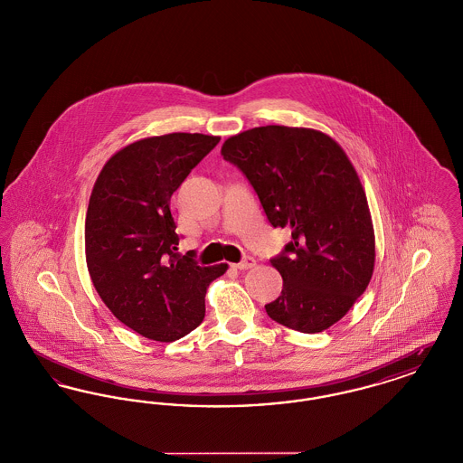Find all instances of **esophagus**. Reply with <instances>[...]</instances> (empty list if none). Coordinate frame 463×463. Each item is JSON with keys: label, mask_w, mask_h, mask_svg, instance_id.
<instances>
[{"label": "esophagus", "mask_w": 463, "mask_h": 463, "mask_svg": "<svg viewBox=\"0 0 463 463\" xmlns=\"http://www.w3.org/2000/svg\"><path fill=\"white\" fill-rule=\"evenodd\" d=\"M255 265V259L253 257H244L240 264H234L232 267L236 270H246V269H251Z\"/></svg>", "instance_id": "34e87169"}]
</instances>
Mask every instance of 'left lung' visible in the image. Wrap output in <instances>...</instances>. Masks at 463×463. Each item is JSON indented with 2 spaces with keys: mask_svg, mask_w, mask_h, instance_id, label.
<instances>
[{
  "mask_svg": "<svg viewBox=\"0 0 463 463\" xmlns=\"http://www.w3.org/2000/svg\"><path fill=\"white\" fill-rule=\"evenodd\" d=\"M222 156L248 178L270 225L291 229L270 259L283 289L267 316L302 333L330 328L373 274V225L349 157L325 133L278 125L227 138Z\"/></svg>",
  "mask_w": 463,
  "mask_h": 463,
  "instance_id": "obj_1",
  "label": "left lung"
}]
</instances>
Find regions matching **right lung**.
<instances>
[{
	"instance_id": "right-lung-1",
	"label": "right lung",
	"mask_w": 463,
	"mask_h": 463,
	"mask_svg": "<svg viewBox=\"0 0 463 463\" xmlns=\"http://www.w3.org/2000/svg\"><path fill=\"white\" fill-rule=\"evenodd\" d=\"M221 137L168 133L133 142L97 178L85 221L93 287L128 328L174 342L204 319V295L227 265L180 255L170 199Z\"/></svg>"
}]
</instances>
